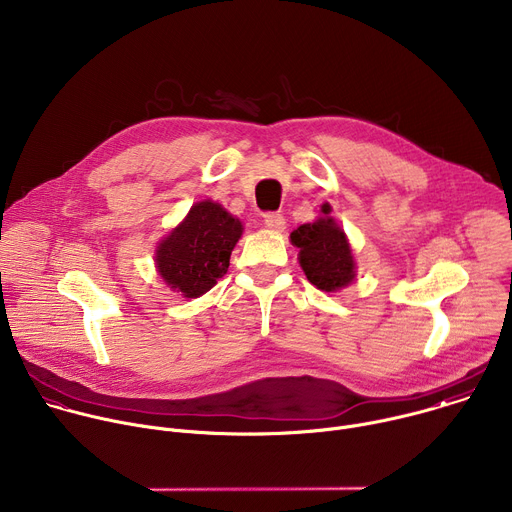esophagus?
Here are the masks:
<instances>
[{"label":"esophagus","mask_w":512,"mask_h":512,"mask_svg":"<svg viewBox=\"0 0 512 512\" xmlns=\"http://www.w3.org/2000/svg\"><path fill=\"white\" fill-rule=\"evenodd\" d=\"M263 223H265L267 229H271L275 233H281L285 229V218L281 214H277V212H267L263 216Z\"/></svg>","instance_id":"34e87169"}]
</instances>
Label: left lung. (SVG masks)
Instances as JSON below:
<instances>
[{"mask_svg":"<svg viewBox=\"0 0 512 512\" xmlns=\"http://www.w3.org/2000/svg\"><path fill=\"white\" fill-rule=\"evenodd\" d=\"M330 204H322V216L289 235L300 249V265L312 285L322 291H338L354 281L356 263L344 231L330 216Z\"/></svg>","mask_w":512,"mask_h":512,"instance_id":"obj_1","label":"left lung"}]
</instances>
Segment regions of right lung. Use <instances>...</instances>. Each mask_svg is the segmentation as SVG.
I'll return each instance as SVG.
<instances>
[{
	"label": "right lung",
	"instance_id": "1",
	"mask_svg": "<svg viewBox=\"0 0 512 512\" xmlns=\"http://www.w3.org/2000/svg\"><path fill=\"white\" fill-rule=\"evenodd\" d=\"M241 235V221L221 204L196 202L184 221L158 245V273L184 298H200L227 273Z\"/></svg>",
	"mask_w": 512,
	"mask_h": 512
}]
</instances>
